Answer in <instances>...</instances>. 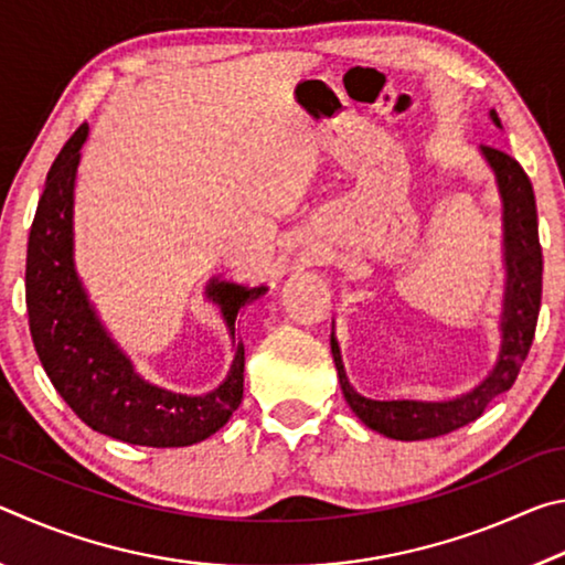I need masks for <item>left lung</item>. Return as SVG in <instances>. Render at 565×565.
<instances>
[{"instance_id": "obj_1", "label": "left lung", "mask_w": 565, "mask_h": 565, "mask_svg": "<svg viewBox=\"0 0 565 565\" xmlns=\"http://www.w3.org/2000/svg\"><path fill=\"white\" fill-rule=\"evenodd\" d=\"M491 121L501 129L493 109ZM481 157L495 177L501 196L503 222V301H501V347L493 369L461 396L451 398H374L351 386L343 369L339 341L331 337L333 363L339 371L343 398L371 431L396 441H424L451 434L483 414L491 401L513 386L533 343L535 321L541 309L543 254L539 244V214L531 179L515 159L495 149H481Z\"/></svg>"}]
</instances>
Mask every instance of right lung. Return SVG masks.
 Instances as JSON below:
<instances>
[{"label":"right lung","mask_w":565,"mask_h":565,"mask_svg":"<svg viewBox=\"0 0 565 565\" xmlns=\"http://www.w3.org/2000/svg\"><path fill=\"white\" fill-rule=\"evenodd\" d=\"M89 127L82 124L46 174L26 246V311L46 376L84 424L124 444L177 448L216 434L244 396V343L234 337L242 306L269 286H248L214 276L204 299L222 311L234 347L226 379L206 394H179L157 386L134 369L97 306L84 289L74 262V186Z\"/></svg>","instance_id":"right-lung-1"}]
</instances>
